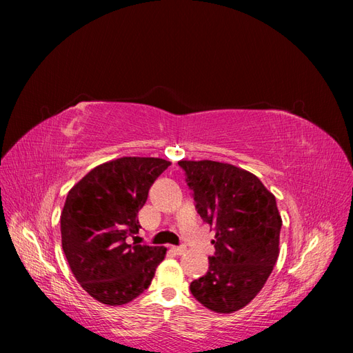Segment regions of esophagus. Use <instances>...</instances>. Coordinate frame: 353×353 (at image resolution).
<instances>
[{"label": "esophagus", "mask_w": 353, "mask_h": 353, "mask_svg": "<svg viewBox=\"0 0 353 353\" xmlns=\"http://www.w3.org/2000/svg\"><path fill=\"white\" fill-rule=\"evenodd\" d=\"M172 250H174V253H176V254H183V253H185L187 248H185V245H174Z\"/></svg>", "instance_id": "esophagus-1"}]
</instances>
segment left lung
Returning <instances> with one entry per match:
<instances>
[{"label": "left lung", "instance_id": "left-lung-1", "mask_svg": "<svg viewBox=\"0 0 353 353\" xmlns=\"http://www.w3.org/2000/svg\"><path fill=\"white\" fill-rule=\"evenodd\" d=\"M197 213L215 228L208 272L191 294L213 312L231 314L258 294L279 259L283 221L272 193L258 176L213 160H181Z\"/></svg>", "mask_w": 353, "mask_h": 353}]
</instances>
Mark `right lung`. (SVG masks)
Segmentation results:
<instances>
[{
  "instance_id": "obj_1",
  "label": "right lung",
  "mask_w": 353,
  "mask_h": 353,
  "mask_svg": "<svg viewBox=\"0 0 353 353\" xmlns=\"http://www.w3.org/2000/svg\"><path fill=\"white\" fill-rule=\"evenodd\" d=\"M170 162L121 157L103 163L69 191L60 216L61 245L81 287L104 305H125L152 284L166 248L128 243L138 212Z\"/></svg>"
}]
</instances>
